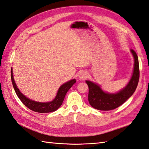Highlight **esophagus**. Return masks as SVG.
I'll return each mask as SVG.
<instances>
[{"label":"esophagus","mask_w":149,"mask_h":149,"mask_svg":"<svg viewBox=\"0 0 149 149\" xmlns=\"http://www.w3.org/2000/svg\"><path fill=\"white\" fill-rule=\"evenodd\" d=\"M88 77V74L86 72H84V71H82L81 72L80 74H79V77L80 79H86V78H87Z\"/></svg>","instance_id":"obj_1"}]
</instances>
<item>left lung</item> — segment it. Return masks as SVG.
Wrapping results in <instances>:
<instances>
[{"label":"left lung","mask_w":149,"mask_h":149,"mask_svg":"<svg viewBox=\"0 0 149 149\" xmlns=\"http://www.w3.org/2000/svg\"><path fill=\"white\" fill-rule=\"evenodd\" d=\"M131 52L134 61L133 73L128 84L119 92L113 94L105 93L98 84L86 81L89 87L88 101L93 108L100 110H113L123 105L135 91L140 77L139 63L136 52L133 49H131Z\"/></svg>","instance_id":"obj_1"}]
</instances>
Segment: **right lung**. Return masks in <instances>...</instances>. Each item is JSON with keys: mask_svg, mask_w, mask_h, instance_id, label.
Wrapping results in <instances>:
<instances>
[{"mask_svg": "<svg viewBox=\"0 0 149 149\" xmlns=\"http://www.w3.org/2000/svg\"><path fill=\"white\" fill-rule=\"evenodd\" d=\"M11 77L14 89H15L16 95L18 96L21 102L29 109L33 110L34 112L39 113H48L56 110L61 105L67 91L76 82L75 79H72V80L65 82V84L61 85L60 88H59L56 97H55L53 101L50 102L42 103L35 102L33 100H30L29 98H26L25 96H24L20 92L19 89L17 88L15 80H14L12 68L11 70Z\"/></svg>", "mask_w": 149, "mask_h": 149, "instance_id": "add662e5", "label": "right lung"}]
</instances>
